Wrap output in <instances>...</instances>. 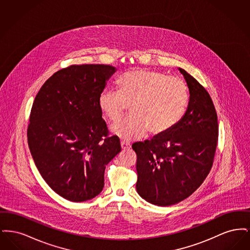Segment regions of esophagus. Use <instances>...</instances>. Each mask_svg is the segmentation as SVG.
Returning <instances> with one entry per match:
<instances>
[{
    "instance_id": "esophagus-1",
    "label": "esophagus",
    "mask_w": 250,
    "mask_h": 250,
    "mask_svg": "<svg viewBox=\"0 0 250 250\" xmlns=\"http://www.w3.org/2000/svg\"><path fill=\"white\" fill-rule=\"evenodd\" d=\"M121 146H122V149H123V150L129 149L131 147L130 143H126V142H121Z\"/></svg>"
}]
</instances>
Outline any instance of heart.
<instances>
[{
  "label": "heart",
  "instance_id": "heart-1",
  "mask_svg": "<svg viewBox=\"0 0 250 250\" xmlns=\"http://www.w3.org/2000/svg\"><path fill=\"white\" fill-rule=\"evenodd\" d=\"M119 90L107 88L98 97V106L110 122H117L131 105L127 118L113 125L110 131L124 141H135L149 131L161 135L183 117L188 101L184 81L162 72L137 69L117 81Z\"/></svg>",
  "mask_w": 250,
  "mask_h": 250
}]
</instances>
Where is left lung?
<instances>
[{
	"label": "left lung",
	"instance_id": "left-lung-1",
	"mask_svg": "<svg viewBox=\"0 0 250 250\" xmlns=\"http://www.w3.org/2000/svg\"><path fill=\"white\" fill-rule=\"evenodd\" d=\"M178 69L189 90L185 115L166 133L132 144L138 156L137 192L158 206L176 204L199 188L213 166L217 144L211 96L188 72Z\"/></svg>",
	"mask_w": 250,
	"mask_h": 250
}]
</instances>
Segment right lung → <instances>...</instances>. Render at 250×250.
<instances>
[{
    "label": "right lung",
    "instance_id": "right-lung-1",
    "mask_svg": "<svg viewBox=\"0 0 250 250\" xmlns=\"http://www.w3.org/2000/svg\"><path fill=\"white\" fill-rule=\"evenodd\" d=\"M116 68L70 65L54 73L36 95L27 137L30 152L49 188L71 202H85L104 188L106 166L121 152L108 136L98 97Z\"/></svg>",
    "mask_w": 250,
    "mask_h": 250
}]
</instances>
